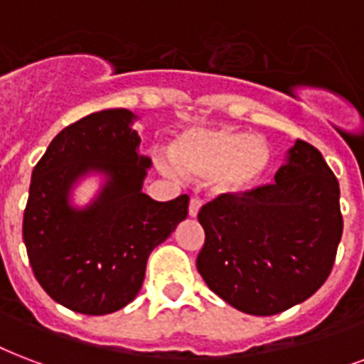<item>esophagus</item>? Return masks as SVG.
<instances>
[{
  "mask_svg": "<svg viewBox=\"0 0 364 364\" xmlns=\"http://www.w3.org/2000/svg\"><path fill=\"white\" fill-rule=\"evenodd\" d=\"M199 209H201V201H199V199H192V201H190V207H188V215H190V217H198Z\"/></svg>",
  "mask_w": 364,
  "mask_h": 364,
  "instance_id": "1",
  "label": "esophagus"
}]
</instances>
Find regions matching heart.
Returning a JSON list of instances; mask_svg holds the SVG:
<instances>
[{
  "mask_svg": "<svg viewBox=\"0 0 364 364\" xmlns=\"http://www.w3.org/2000/svg\"><path fill=\"white\" fill-rule=\"evenodd\" d=\"M172 165L161 161L168 174L209 178L213 193L242 198L263 184L274 165V151L263 136L232 127L186 128L171 144Z\"/></svg>",
  "mask_w": 364,
  "mask_h": 364,
  "instance_id": "obj_1",
  "label": "heart"
}]
</instances>
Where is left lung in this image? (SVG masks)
Returning a JSON list of instances; mask_svg holds the SVG:
<instances>
[{
  "label": "left lung",
  "instance_id": "1",
  "mask_svg": "<svg viewBox=\"0 0 364 364\" xmlns=\"http://www.w3.org/2000/svg\"><path fill=\"white\" fill-rule=\"evenodd\" d=\"M205 244L198 270L242 313L278 315L315 294L334 264L343 232L340 184L321 151L296 140L274 174L242 198H223L198 215Z\"/></svg>",
  "mask_w": 364,
  "mask_h": 364
}]
</instances>
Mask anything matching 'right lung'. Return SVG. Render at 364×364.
<instances>
[{"label": "right lung", "mask_w": 364, "mask_h": 364, "mask_svg": "<svg viewBox=\"0 0 364 364\" xmlns=\"http://www.w3.org/2000/svg\"><path fill=\"white\" fill-rule=\"evenodd\" d=\"M128 109H105L63 128L32 171L23 240L46 294L82 315H109L138 296L147 257L188 217V196L155 201L141 192L151 159ZM104 178L84 208L72 192Z\"/></svg>", "instance_id": "obj_1"}]
</instances>
